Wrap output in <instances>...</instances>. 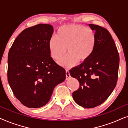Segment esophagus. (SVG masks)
I'll return each instance as SVG.
<instances>
[{
    "label": "esophagus",
    "mask_w": 128,
    "mask_h": 128,
    "mask_svg": "<svg viewBox=\"0 0 128 128\" xmlns=\"http://www.w3.org/2000/svg\"><path fill=\"white\" fill-rule=\"evenodd\" d=\"M70 77V75L69 70H66V79H68Z\"/></svg>",
    "instance_id": "esophagus-1"
}]
</instances>
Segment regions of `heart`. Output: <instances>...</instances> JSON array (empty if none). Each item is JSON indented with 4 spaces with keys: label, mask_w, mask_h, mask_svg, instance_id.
Returning a JSON list of instances; mask_svg holds the SVG:
<instances>
[{
    "label": "heart",
    "mask_w": 128,
    "mask_h": 128,
    "mask_svg": "<svg viewBox=\"0 0 128 128\" xmlns=\"http://www.w3.org/2000/svg\"><path fill=\"white\" fill-rule=\"evenodd\" d=\"M96 44L95 33L92 30L80 24H68L58 30L56 36H52L49 41L50 55L56 62L62 58L66 51L68 54L60 60L59 64L71 68L78 62L90 58Z\"/></svg>",
    "instance_id": "heart-1"
}]
</instances>
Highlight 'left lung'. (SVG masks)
<instances>
[{
  "instance_id": "obj_1",
  "label": "left lung",
  "mask_w": 128,
  "mask_h": 128,
  "mask_svg": "<svg viewBox=\"0 0 128 128\" xmlns=\"http://www.w3.org/2000/svg\"><path fill=\"white\" fill-rule=\"evenodd\" d=\"M95 31L96 44L90 58L70 70V74L80 83L73 92L75 102L86 108L102 104L116 86L120 56L115 42L106 28L89 24Z\"/></svg>"
}]
</instances>
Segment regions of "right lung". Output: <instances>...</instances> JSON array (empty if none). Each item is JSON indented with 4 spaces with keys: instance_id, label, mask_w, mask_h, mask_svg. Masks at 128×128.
Wrapping results in <instances>:
<instances>
[{
    "instance_id": "add662e5",
    "label": "right lung",
    "mask_w": 128,
    "mask_h": 128,
    "mask_svg": "<svg viewBox=\"0 0 128 128\" xmlns=\"http://www.w3.org/2000/svg\"><path fill=\"white\" fill-rule=\"evenodd\" d=\"M53 32L50 24L27 28L8 52V84L15 97L27 107L45 106L55 87L65 80V70L50 57L48 44Z\"/></svg>"
}]
</instances>
